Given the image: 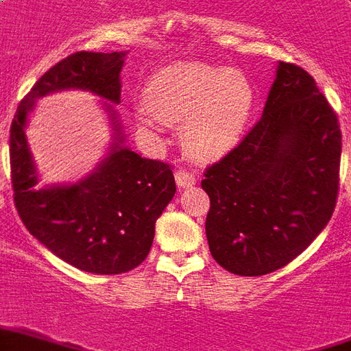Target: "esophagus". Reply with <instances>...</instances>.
I'll use <instances>...</instances> for the list:
<instances>
[{
    "label": "esophagus",
    "instance_id": "1",
    "mask_svg": "<svg viewBox=\"0 0 351 351\" xmlns=\"http://www.w3.org/2000/svg\"><path fill=\"white\" fill-rule=\"evenodd\" d=\"M175 178H176V184H178V187H180V189H186V187L195 186V182H197L195 180V176L186 169L176 171Z\"/></svg>",
    "mask_w": 351,
    "mask_h": 351
}]
</instances>
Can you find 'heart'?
I'll list each match as a JSON object with an SVG mask.
<instances>
[{
    "mask_svg": "<svg viewBox=\"0 0 351 351\" xmlns=\"http://www.w3.org/2000/svg\"><path fill=\"white\" fill-rule=\"evenodd\" d=\"M247 75L202 62H178L160 69L147 82L138 123L154 127V117L182 125V143L197 160H217L232 151L254 108Z\"/></svg>",
    "mask_w": 351,
    "mask_h": 351,
    "instance_id": "b5f03b06",
    "label": "heart"
}]
</instances>
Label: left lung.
<instances>
[{
    "instance_id": "left-lung-1",
    "label": "left lung",
    "mask_w": 351,
    "mask_h": 351,
    "mask_svg": "<svg viewBox=\"0 0 351 351\" xmlns=\"http://www.w3.org/2000/svg\"><path fill=\"white\" fill-rule=\"evenodd\" d=\"M337 114L306 69L278 64L263 116L204 171L206 235L237 276H263L300 256L330 223L342 149Z\"/></svg>"
}]
</instances>
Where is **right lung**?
Listing matches in <instances>:
<instances>
[{
  "mask_svg": "<svg viewBox=\"0 0 351 351\" xmlns=\"http://www.w3.org/2000/svg\"><path fill=\"white\" fill-rule=\"evenodd\" d=\"M123 58L125 53L69 55L36 80L10 125V180L20 219L57 258L93 274H121L145 261L156 219L175 197L173 165L121 147L114 117L116 140L93 175L73 186L36 189L25 123L36 99L57 90L80 88L119 103Z\"/></svg>",
  "mask_w": 351,
  "mask_h": 351,
  "instance_id": "1",
  "label": "right lung"
}]
</instances>
